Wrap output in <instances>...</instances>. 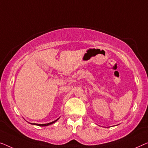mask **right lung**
<instances>
[{
  "instance_id": "obj_1",
  "label": "right lung",
  "mask_w": 148,
  "mask_h": 148,
  "mask_svg": "<svg viewBox=\"0 0 148 148\" xmlns=\"http://www.w3.org/2000/svg\"><path fill=\"white\" fill-rule=\"evenodd\" d=\"M58 120H55V121H54V122H50V123H45V124H38V123H31V124H32V125H38V126H46V125H49L50 124H52V123H53L56 122Z\"/></svg>"
}]
</instances>
